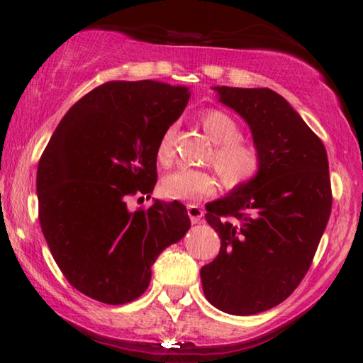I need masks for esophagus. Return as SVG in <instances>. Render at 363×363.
I'll return each instance as SVG.
<instances>
[{
  "instance_id": "1",
  "label": "esophagus",
  "mask_w": 363,
  "mask_h": 363,
  "mask_svg": "<svg viewBox=\"0 0 363 363\" xmlns=\"http://www.w3.org/2000/svg\"><path fill=\"white\" fill-rule=\"evenodd\" d=\"M186 211H188V216H190L193 225H195V223H198L203 218V210L198 205H188Z\"/></svg>"
}]
</instances>
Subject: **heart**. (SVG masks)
I'll list each match as a JSON object with an SVG mask.
<instances>
[{
    "mask_svg": "<svg viewBox=\"0 0 363 363\" xmlns=\"http://www.w3.org/2000/svg\"><path fill=\"white\" fill-rule=\"evenodd\" d=\"M201 125L216 143L211 162L220 173L226 186L238 188L255 180L261 172V153L255 145L240 140V127L230 113L206 111L201 113ZM175 127H168L158 142L157 157L162 163H168L173 157ZM218 188V180L211 172L178 168L163 177L160 190L170 200L196 201L211 196Z\"/></svg>",
    "mask_w": 363,
    "mask_h": 363,
    "instance_id": "b5f03b06",
    "label": "heart"
}]
</instances>
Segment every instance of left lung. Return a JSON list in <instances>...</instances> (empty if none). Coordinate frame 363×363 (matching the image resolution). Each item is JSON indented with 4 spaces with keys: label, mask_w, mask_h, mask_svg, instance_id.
<instances>
[{
    "label": "left lung",
    "mask_w": 363,
    "mask_h": 363,
    "mask_svg": "<svg viewBox=\"0 0 363 363\" xmlns=\"http://www.w3.org/2000/svg\"><path fill=\"white\" fill-rule=\"evenodd\" d=\"M245 118L261 172L208 203L221 250L201 267L205 297L233 315L264 312L287 299L314 259L332 208L329 160L320 138L271 89L213 87Z\"/></svg>",
    "instance_id": "left-lung-1"
}]
</instances>
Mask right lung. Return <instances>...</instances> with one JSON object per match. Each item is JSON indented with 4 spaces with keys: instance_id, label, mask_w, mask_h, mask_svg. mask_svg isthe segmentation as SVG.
Here are the masks:
<instances>
[{
    "instance_id": "obj_1",
    "label": "right lung",
    "mask_w": 363,
    "mask_h": 363,
    "mask_svg": "<svg viewBox=\"0 0 363 363\" xmlns=\"http://www.w3.org/2000/svg\"><path fill=\"white\" fill-rule=\"evenodd\" d=\"M190 91L158 81H112L69 108L38 165L39 223L71 286L106 304H125L150 284L158 255L190 230L185 205L150 198L157 147L185 111ZM140 200V198H138Z\"/></svg>"
}]
</instances>
